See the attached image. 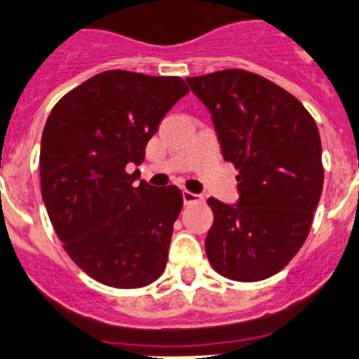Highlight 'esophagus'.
Wrapping results in <instances>:
<instances>
[{"mask_svg": "<svg viewBox=\"0 0 359 359\" xmlns=\"http://www.w3.org/2000/svg\"><path fill=\"white\" fill-rule=\"evenodd\" d=\"M182 196H183V203H185V205H192V203H199V201H201V199H203V197L199 196V194L189 192V190H183Z\"/></svg>", "mask_w": 359, "mask_h": 359, "instance_id": "34e87169", "label": "esophagus"}]
</instances>
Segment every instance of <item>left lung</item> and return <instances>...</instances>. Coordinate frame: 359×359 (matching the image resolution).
<instances>
[{
	"label": "left lung",
	"instance_id": "obj_1",
	"mask_svg": "<svg viewBox=\"0 0 359 359\" xmlns=\"http://www.w3.org/2000/svg\"><path fill=\"white\" fill-rule=\"evenodd\" d=\"M212 114L226 162L238 169V201L210 197L212 267L235 281H262L304 244L324 185L313 117L290 92L242 69L187 78Z\"/></svg>",
	"mask_w": 359,
	"mask_h": 359
}]
</instances>
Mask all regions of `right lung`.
I'll return each instance as SVG.
<instances>
[{
	"label": "right lung",
	"instance_id": "1",
	"mask_svg": "<svg viewBox=\"0 0 359 359\" xmlns=\"http://www.w3.org/2000/svg\"><path fill=\"white\" fill-rule=\"evenodd\" d=\"M189 92L177 76L107 71L65 94L41 140L42 201L81 271L114 288L146 287L165 269L182 190L151 187L130 163Z\"/></svg>",
	"mask_w": 359,
	"mask_h": 359
}]
</instances>
